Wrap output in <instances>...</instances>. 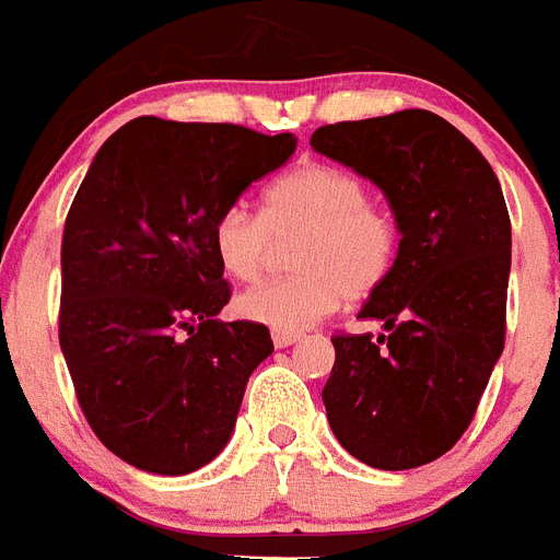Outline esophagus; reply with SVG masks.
Segmentation results:
<instances>
[{"mask_svg": "<svg viewBox=\"0 0 560 560\" xmlns=\"http://www.w3.org/2000/svg\"><path fill=\"white\" fill-rule=\"evenodd\" d=\"M300 331H271V340H275L277 349H289V346H294L300 340Z\"/></svg>", "mask_w": 560, "mask_h": 560, "instance_id": "obj_1", "label": "esophagus"}]
</instances>
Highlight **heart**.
Instances as JSON below:
<instances>
[{"mask_svg": "<svg viewBox=\"0 0 560 560\" xmlns=\"http://www.w3.org/2000/svg\"><path fill=\"white\" fill-rule=\"evenodd\" d=\"M300 234L291 252L298 275L246 291L237 312L275 331H303L346 300L372 294L397 254L392 214L369 202L363 179L326 163H303L262 194L260 217L231 206L217 217L211 246L220 269L237 283H257L275 240Z\"/></svg>", "mask_w": 560, "mask_h": 560, "instance_id": "obj_1", "label": "heart"}]
</instances>
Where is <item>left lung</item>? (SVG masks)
Here are the masks:
<instances>
[{"label": "left lung", "instance_id": "8db88e82", "mask_svg": "<svg viewBox=\"0 0 560 560\" xmlns=\"http://www.w3.org/2000/svg\"><path fill=\"white\" fill-rule=\"evenodd\" d=\"M312 148L381 188L400 231L389 277L358 314L383 331L331 337L326 418L363 464L415 469L464 435L503 352L512 225L501 183L432 110L323 125Z\"/></svg>", "mask_w": 560, "mask_h": 560}]
</instances>
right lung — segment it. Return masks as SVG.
<instances>
[{
	"label": "right lung",
	"mask_w": 560,
	"mask_h": 560,
	"mask_svg": "<svg viewBox=\"0 0 560 560\" xmlns=\"http://www.w3.org/2000/svg\"><path fill=\"white\" fill-rule=\"evenodd\" d=\"M294 148V133L137 117L96 151L65 220L59 346L125 464L188 475L225 450L275 343L262 323L217 317L231 291L211 229Z\"/></svg>",
	"instance_id": "obj_1"
}]
</instances>
